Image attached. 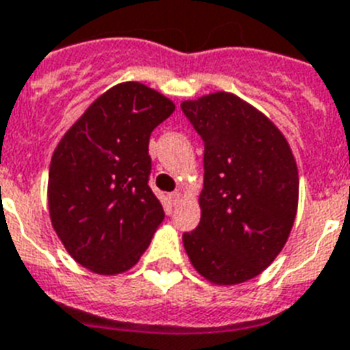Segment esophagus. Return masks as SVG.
<instances>
[{
  "mask_svg": "<svg viewBox=\"0 0 350 350\" xmlns=\"http://www.w3.org/2000/svg\"><path fill=\"white\" fill-rule=\"evenodd\" d=\"M181 199H183V193L179 192V190H176V192L171 193L172 204H179V202H181Z\"/></svg>",
  "mask_w": 350,
  "mask_h": 350,
  "instance_id": "34e87169",
  "label": "esophagus"
}]
</instances>
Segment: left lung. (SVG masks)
<instances>
[{"instance_id": "8db88e82", "label": "left lung", "mask_w": 350, "mask_h": 350, "mask_svg": "<svg viewBox=\"0 0 350 350\" xmlns=\"http://www.w3.org/2000/svg\"><path fill=\"white\" fill-rule=\"evenodd\" d=\"M181 111L204 142L200 221L183 234L185 250L213 284H241L275 260L293 229V151L262 112L230 93L188 100Z\"/></svg>"}]
</instances>
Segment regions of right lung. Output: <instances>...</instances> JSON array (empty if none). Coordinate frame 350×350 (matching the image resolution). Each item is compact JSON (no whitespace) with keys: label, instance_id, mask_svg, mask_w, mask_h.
<instances>
[{"label":"right lung","instance_id":"add662e5","mask_svg":"<svg viewBox=\"0 0 350 350\" xmlns=\"http://www.w3.org/2000/svg\"><path fill=\"white\" fill-rule=\"evenodd\" d=\"M174 112L151 88L123 83L91 103L59 141L49 169V213L81 266L123 273L163 220L150 188V135Z\"/></svg>","mask_w":350,"mask_h":350}]
</instances>
